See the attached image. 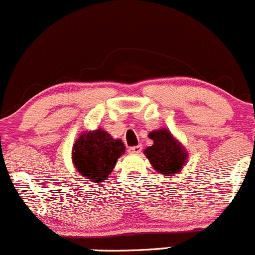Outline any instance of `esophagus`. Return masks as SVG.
Instances as JSON below:
<instances>
[{
	"instance_id": "1",
	"label": "esophagus",
	"mask_w": 255,
	"mask_h": 255,
	"mask_svg": "<svg viewBox=\"0 0 255 255\" xmlns=\"http://www.w3.org/2000/svg\"><path fill=\"white\" fill-rule=\"evenodd\" d=\"M128 153H131V154H138V153H141L142 146H141V144H138V146L130 147V148H128Z\"/></svg>"
}]
</instances>
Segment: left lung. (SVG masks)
I'll return each mask as SVG.
<instances>
[{"mask_svg":"<svg viewBox=\"0 0 255 255\" xmlns=\"http://www.w3.org/2000/svg\"><path fill=\"white\" fill-rule=\"evenodd\" d=\"M153 141L152 146L143 150L150 165L164 176L179 174L187 161L188 153L168 128H158L148 133Z\"/></svg>","mask_w":255,"mask_h":255,"instance_id":"obj_1","label":"left lung"}]
</instances>
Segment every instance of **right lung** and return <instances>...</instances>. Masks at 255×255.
Returning a JSON list of instances; mask_svg holds the SVG:
<instances>
[{
	"label": "right lung",
	"mask_w": 255,
	"mask_h": 255,
	"mask_svg": "<svg viewBox=\"0 0 255 255\" xmlns=\"http://www.w3.org/2000/svg\"><path fill=\"white\" fill-rule=\"evenodd\" d=\"M125 153L124 142L102 128L84 131L73 144L72 160L76 170L94 183L109 179L118 158Z\"/></svg>",
	"instance_id": "1"
}]
</instances>
